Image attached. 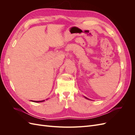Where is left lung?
Segmentation results:
<instances>
[{
	"label": "left lung",
	"mask_w": 135,
	"mask_h": 135,
	"mask_svg": "<svg viewBox=\"0 0 135 135\" xmlns=\"http://www.w3.org/2000/svg\"><path fill=\"white\" fill-rule=\"evenodd\" d=\"M84 97L85 98V99H88V98H87V97ZM88 100H89V99H88Z\"/></svg>",
	"instance_id": "left-lung-1"
}]
</instances>
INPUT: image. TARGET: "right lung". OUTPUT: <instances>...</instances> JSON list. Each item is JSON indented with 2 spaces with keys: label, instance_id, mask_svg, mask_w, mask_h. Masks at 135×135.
<instances>
[{
  "label": "right lung",
  "instance_id": "right-lung-1",
  "mask_svg": "<svg viewBox=\"0 0 135 135\" xmlns=\"http://www.w3.org/2000/svg\"><path fill=\"white\" fill-rule=\"evenodd\" d=\"M45 100H42V101H32V100H31V101L34 102V103H41V102H43Z\"/></svg>",
  "mask_w": 135,
  "mask_h": 135
}]
</instances>
